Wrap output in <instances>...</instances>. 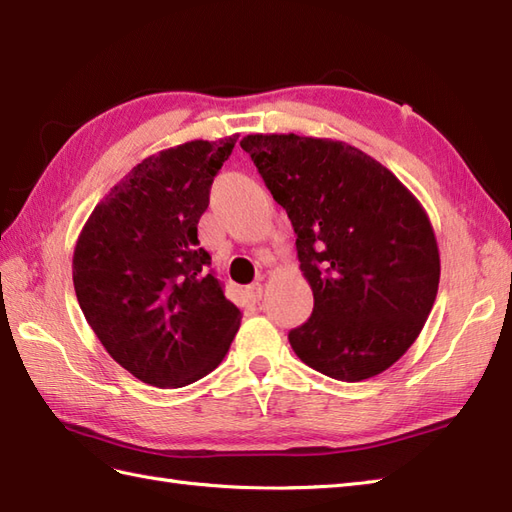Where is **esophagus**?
Returning <instances> with one entry per match:
<instances>
[{
  "instance_id": "obj_1",
  "label": "esophagus",
  "mask_w": 512,
  "mask_h": 512,
  "mask_svg": "<svg viewBox=\"0 0 512 512\" xmlns=\"http://www.w3.org/2000/svg\"><path fill=\"white\" fill-rule=\"evenodd\" d=\"M264 285H261V283H253L251 287H248V296H251V300H253V303H259V300L261 298H264Z\"/></svg>"
}]
</instances>
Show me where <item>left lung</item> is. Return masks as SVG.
I'll return each instance as SVG.
<instances>
[{"instance_id": "left-lung-1", "label": "left lung", "mask_w": 512, "mask_h": 512, "mask_svg": "<svg viewBox=\"0 0 512 512\" xmlns=\"http://www.w3.org/2000/svg\"><path fill=\"white\" fill-rule=\"evenodd\" d=\"M296 233L311 318L290 331L298 359L337 381L391 368L422 333L441 261L426 209L372 155L342 140L242 138Z\"/></svg>"}]
</instances>
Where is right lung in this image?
Masks as SVG:
<instances>
[{"label":"right lung","instance_id":"right-lung-1","mask_svg":"<svg viewBox=\"0 0 512 512\" xmlns=\"http://www.w3.org/2000/svg\"><path fill=\"white\" fill-rule=\"evenodd\" d=\"M238 134L144 157L95 205L73 251V285L110 357L138 381L177 389L225 359L242 311L199 244L209 188Z\"/></svg>","mask_w":512,"mask_h":512}]
</instances>
